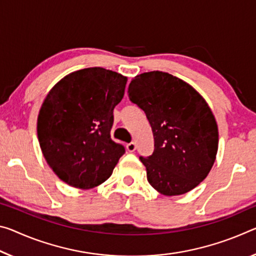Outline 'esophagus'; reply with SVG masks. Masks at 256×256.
Instances as JSON below:
<instances>
[{
	"instance_id": "34e87169",
	"label": "esophagus",
	"mask_w": 256,
	"mask_h": 256,
	"mask_svg": "<svg viewBox=\"0 0 256 256\" xmlns=\"http://www.w3.org/2000/svg\"><path fill=\"white\" fill-rule=\"evenodd\" d=\"M126 149H128V152H134V150L136 149V142H130V144H126Z\"/></svg>"
}]
</instances>
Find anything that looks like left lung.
I'll return each mask as SVG.
<instances>
[{"label": "left lung", "mask_w": 256, "mask_h": 256, "mask_svg": "<svg viewBox=\"0 0 256 256\" xmlns=\"http://www.w3.org/2000/svg\"><path fill=\"white\" fill-rule=\"evenodd\" d=\"M128 96L152 130V155L140 157L150 186L165 196L192 190L208 176L218 152V124L208 102L190 84L158 70L132 78Z\"/></svg>", "instance_id": "obj_1"}]
</instances>
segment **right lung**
Returning a JSON list of instances; mask_svg holds the SVG:
<instances>
[{"mask_svg": "<svg viewBox=\"0 0 256 256\" xmlns=\"http://www.w3.org/2000/svg\"><path fill=\"white\" fill-rule=\"evenodd\" d=\"M128 77L101 67L72 72L44 99L38 136L46 163L60 180L78 189L106 181L125 152L114 142V108L124 96Z\"/></svg>", "mask_w": 256, "mask_h": 256, "instance_id": "obj_1", "label": "right lung"}]
</instances>
